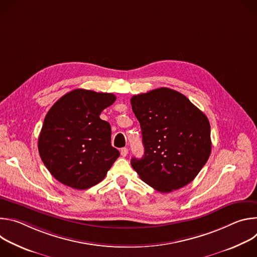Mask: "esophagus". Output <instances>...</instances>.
<instances>
[{"label": "esophagus", "mask_w": 257, "mask_h": 257, "mask_svg": "<svg viewBox=\"0 0 257 257\" xmlns=\"http://www.w3.org/2000/svg\"><path fill=\"white\" fill-rule=\"evenodd\" d=\"M127 155H128V149H126V148L122 149V150H121V156H122L123 158H125Z\"/></svg>", "instance_id": "obj_1"}]
</instances>
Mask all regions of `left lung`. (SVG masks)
<instances>
[{"label": "left lung", "instance_id": "1", "mask_svg": "<svg viewBox=\"0 0 257 257\" xmlns=\"http://www.w3.org/2000/svg\"><path fill=\"white\" fill-rule=\"evenodd\" d=\"M144 155L131 165L140 179L162 193L186 186L211 152L207 117L184 94L167 87L133 95Z\"/></svg>", "mask_w": 257, "mask_h": 257}]
</instances>
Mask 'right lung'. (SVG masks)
<instances>
[{"label": "right lung", "instance_id": "obj_1", "mask_svg": "<svg viewBox=\"0 0 257 257\" xmlns=\"http://www.w3.org/2000/svg\"><path fill=\"white\" fill-rule=\"evenodd\" d=\"M115 100L113 93L78 88L50 108L39 137V153L62 184L78 190L90 188L120 157L111 144V126L99 118Z\"/></svg>", "mask_w": 257, "mask_h": 257}]
</instances>
